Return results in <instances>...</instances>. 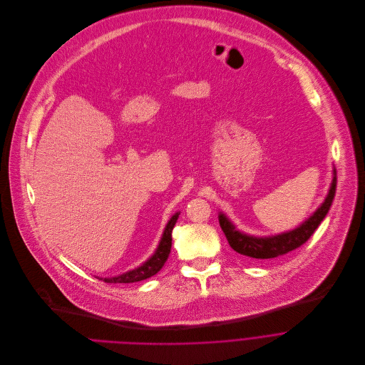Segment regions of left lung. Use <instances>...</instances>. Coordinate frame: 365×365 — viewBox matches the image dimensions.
<instances>
[{
    "mask_svg": "<svg viewBox=\"0 0 365 365\" xmlns=\"http://www.w3.org/2000/svg\"><path fill=\"white\" fill-rule=\"evenodd\" d=\"M335 190H336V173L334 170V178L331 182L328 195L325 201L321 204V207L299 227L277 236L255 237V236L245 235L235 227V225L223 212H220V215H218V222H220V227L226 235L227 242L233 250L253 259H273V257L292 252L301 247L305 242H308V239L314 235V232L318 229V226L325 218L327 212L329 211V207L335 197Z\"/></svg>",
    "mask_w": 365,
    "mask_h": 365,
    "instance_id": "left-lung-1",
    "label": "left lung"
}]
</instances>
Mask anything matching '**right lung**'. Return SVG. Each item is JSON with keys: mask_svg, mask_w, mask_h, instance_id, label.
<instances>
[{"mask_svg": "<svg viewBox=\"0 0 365 365\" xmlns=\"http://www.w3.org/2000/svg\"><path fill=\"white\" fill-rule=\"evenodd\" d=\"M178 215L180 212H175L171 218L170 222L164 230V235L161 237V242L155 250V253L145 262L143 264H140L139 267L133 269V270H129L123 274H119V276H115V277H102L101 280L106 282V283H133V282H139V280H145L148 279L154 274H157L163 266L165 264L168 256H170V252H171V245H173V229L178 220Z\"/></svg>", "mask_w": 365, "mask_h": 365, "instance_id": "right-lung-1", "label": "right lung"}]
</instances>
